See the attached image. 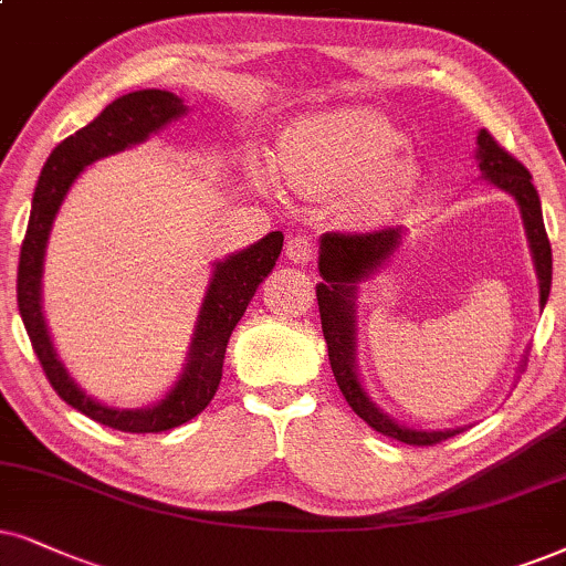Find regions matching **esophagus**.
<instances>
[{"label": "esophagus", "mask_w": 566, "mask_h": 566, "mask_svg": "<svg viewBox=\"0 0 566 566\" xmlns=\"http://www.w3.org/2000/svg\"><path fill=\"white\" fill-rule=\"evenodd\" d=\"M287 259L295 261V263H311L313 259H316V242H313L311 238H290L287 240Z\"/></svg>", "instance_id": "1"}]
</instances>
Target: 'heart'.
Returning <instances> with one entry per match:
<instances>
[{
    "instance_id": "heart-1",
    "label": "heart",
    "mask_w": 566,
    "mask_h": 566,
    "mask_svg": "<svg viewBox=\"0 0 566 566\" xmlns=\"http://www.w3.org/2000/svg\"><path fill=\"white\" fill-rule=\"evenodd\" d=\"M405 148V133L384 114L324 112L290 127L279 143L276 167L290 188L347 196L360 217L381 219L410 203L418 190L420 171L402 159Z\"/></svg>"
}]
</instances>
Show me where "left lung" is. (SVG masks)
<instances>
[{
	"label": "left lung",
	"instance_id": "8db88e82",
	"mask_svg": "<svg viewBox=\"0 0 566 566\" xmlns=\"http://www.w3.org/2000/svg\"><path fill=\"white\" fill-rule=\"evenodd\" d=\"M478 161L485 180L512 192L520 203L522 221H525L527 240H531L535 271L541 284V311L551 292V242L543 227L541 198L533 188V177L489 130L478 133ZM402 242V227H384L374 232H326L321 238L318 269L324 282L316 287L321 328L328 345V363H332L336 386L345 395L355 415H360L374 431L389 439L410 443V447H433L452 439L460 431H412L395 423L370 402L355 374V284L374 274L381 263Z\"/></svg>",
	"mask_w": 566,
	"mask_h": 566
}]
</instances>
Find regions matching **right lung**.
<instances>
[{
	"label": "right lung",
	"instance_id": "obj_1",
	"mask_svg": "<svg viewBox=\"0 0 566 566\" xmlns=\"http://www.w3.org/2000/svg\"><path fill=\"white\" fill-rule=\"evenodd\" d=\"M185 114L182 98L175 93L148 88L119 96L106 109L70 138H64L49 156L41 169L39 185L33 192V209L28 219L23 248H20L18 266V307L23 316L25 332L31 336L33 353L52 384V389L64 402L96 423L117 428L125 433H161L196 418L209 407L221 381L227 342L248 311L259 284L276 266L282 253V232H269L266 238L250 245L227 261L217 263L213 279L200 307L196 336L190 345V360L185 366L180 381L159 405L148 410H112L98 405L67 376V370L56 357L52 339H49L44 316H41V266H44V248L49 240L52 221L60 211L64 196L75 177L104 156L125 151L127 146L146 140L148 135L161 130L164 125Z\"/></svg>",
	"mask_w": 566,
	"mask_h": 566
}]
</instances>
